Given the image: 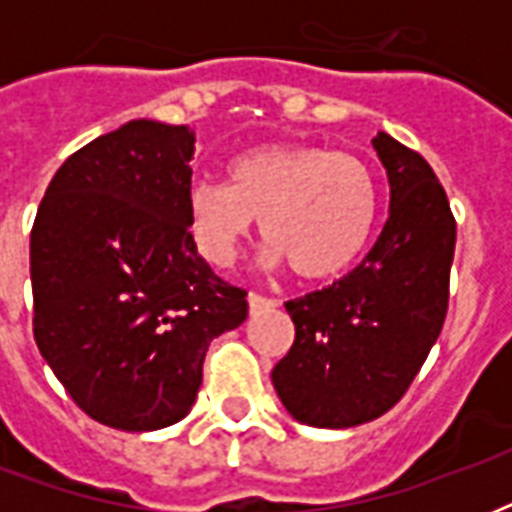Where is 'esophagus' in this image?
Listing matches in <instances>:
<instances>
[{"mask_svg": "<svg viewBox=\"0 0 512 512\" xmlns=\"http://www.w3.org/2000/svg\"><path fill=\"white\" fill-rule=\"evenodd\" d=\"M247 303H249V311L260 313V311H265V308H273V305H276V300H273V297L260 295V292H249Z\"/></svg>", "mask_w": 512, "mask_h": 512, "instance_id": "esophagus-1", "label": "esophagus"}]
</instances>
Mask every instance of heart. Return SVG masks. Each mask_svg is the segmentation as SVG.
<instances>
[{
    "label": "heart",
    "mask_w": 512,
    "mask_h": 512,
    "mask_svg": "<svg viewBox=\"0 0 512 512\" xmlns=\"http://www.w3.org/2000/svg\"><path fill=\"white\" fill-rule=\"evenodd\" d=\"M377 185L358 156L305 143H273L228 164V185L201 180L188 191V223L209 263L228 268L255 220L271 260L300 279L348 271L369 244Z\"/></svg>",
    "instance_id": "obj_1"
}]
</instances>
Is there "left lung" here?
Returning <instances> with one entry per match:
<instances>
[{
	"mask_svg": "<svg viewBox=\"0 0 512 512\" xmlns=\"http://www.w3.org/2000/svg\"><path fill=\"white\" fill-rule=\"evenodd\" d=\"M390 212L369 255L324 289L284 303L295 342L273 366V388L295 420L353 428L404 398L441 335L449 308L454 223L436 172L380 132Z\"/></svg>",
	"mask_w": 512,
	"mask_h": 512,
	"instance_id": "1",
	"label": "left lung"
}]
</instances>
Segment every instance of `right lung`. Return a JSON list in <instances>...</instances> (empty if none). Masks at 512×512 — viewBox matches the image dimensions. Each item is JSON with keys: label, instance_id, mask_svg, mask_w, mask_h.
<instances>
[{"label": "right lung", "instance_id": "right-lung-1", "mask_svg": "<svg viewBox=\"0 0 512 512\" xmlns=\"http://www.w3.org/2000/svg\"><path fill=\"white\" fill-rule=\"evenodd\" d=\"M193 132L135 119L71 154L31 228L34 340L84 414L159 430L196 401L209 342L247 292L196 252Z\"/></svg>", "mask_w": 512, "mask_h": 512}]
</instances>
